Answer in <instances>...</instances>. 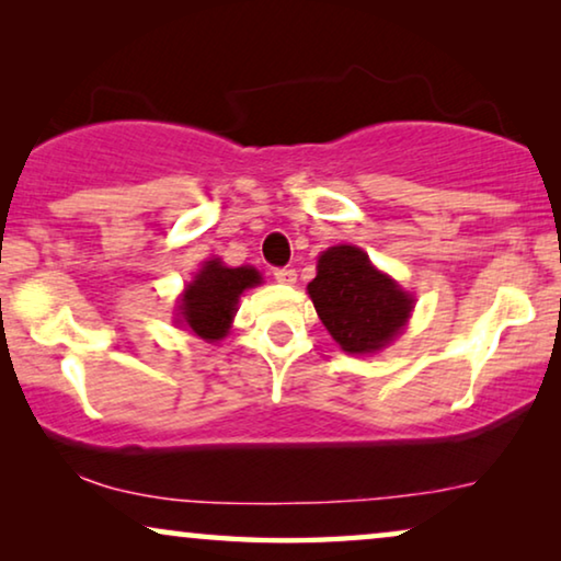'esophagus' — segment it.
Here are the masks:
<instances>
[{
    "mask_svg": "<svg viewBox=\"0 0 561 561\" xmlns=\"http://www.w3.org/2000/svg\"><path fill=\"white\" fill-rule=\"evenodd\" d=\"M273 275H275V280L283 283V286H294V283H296L294 267H278V271H275Z\"/></svg>",
    "mask_w": 561,
    "mask_h": 561,
    "instance_id": "1",
    "label": "esophagus"
}]
</instances>
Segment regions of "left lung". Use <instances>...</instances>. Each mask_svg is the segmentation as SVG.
Wrapping results in <instances>:
<instances>
[{"instance_id":"obj_1","label":"left lung","mask_w":561,"mask_h":561,"mask_svg":"<svg viewBox=\"0 0 561 561\" xmlns=\"http://www.w3.org/2000/svg\"><path fill=\"white\" fill-rule=\"evenodd\" d=\"M309 296L321 324L350 355H370L403 332L413 296L378 271L355 244H336L319 255Z\"/></svg>"}]
</instances>
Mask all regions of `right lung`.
<instances>
[{"instance_id":"add662e5","label":"right lung","mask_w":561,"mask_h":561,"mask_svg":"<svg viewBox=\"0 0 561 561\" xmlns=\"http://www.w3.org/2000/svg\"><path fill=\"white\" fill-rule=\"evenodd\" d=\"M263 275L255 267H227L219 257L206 260L179 298V324L206 342L225 340L232 327L240 296L260 286Z\"/></svg>"}]
</instances>
